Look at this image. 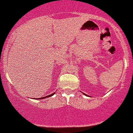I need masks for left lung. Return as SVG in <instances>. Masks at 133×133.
<instances>
[{
	"instance_id": "8db88e82",
	"label": "left lung",
	"mask_w": 133,
	"mask_h": 133,
	"mask_svg": "<svg viewBox=\"0 0 133 133\" xmlns=\"http://www.w3.org/2000/svg\"><path fill=\"white\" fill-rule=\"evenodd\" d=\"M83 94H84V95H85V96H88V95H85V94H84V93H83Z\"/></svg>"
}]
</instances>
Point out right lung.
<instances>
[{
	"label": "right lung",
	"instance_id": "add662e5",
	"mask_svg": "<svg viewBox=\"0 0 133 133\" xmlns=\"http://www.w3.org/2000/svg\"><path fill=\"white\" fill-rule=\"evenodd\" d=\"M55 93V92H53V94H51V95H48V96H44V97H42V98H39V99H44V98H48V97H50V96H53V95H54V94Z\"/></svg>",
	"mask_w": 133,
	"mask_h": 133
}]
</instances>
